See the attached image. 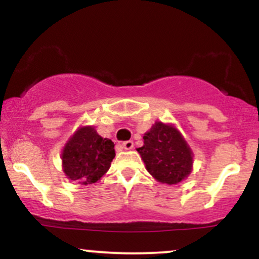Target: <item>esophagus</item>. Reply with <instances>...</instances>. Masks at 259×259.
Returning <instances> with one entry per match:
<instances>
[{"label": "esophagus", "instance_id": "1", "mask_svg": "<svg viewBox=\"0 0 259 259\" xmlns=\"http://www.w3.org/2000/svg\"><path fill=\"white\" fill-rule=\"evenodd\" d=\"M125 150H132V148L134 147V141H132V140H129V141H125L123 142V145H121Z\"/></svg>", "mask_w": 259, "mask_h": 259}]
</instances>
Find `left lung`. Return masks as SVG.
<instances>
[{"label": "left lung", "instance_id": "left-lung-1", "mask_svg": "<svg viewBox=\"0 0 259 259\" xmlns=\"http://www.w3.org/2000/svg\"><path fill=\"white\" fill-rule=\"evenodd\" d=\"M147 170L160 183H180L190 174L192 153L180 133L171 125L157 121L144 136V146L138 148Z\"/></svg>", "mask_w": 259, "mask_h": 259}]
</instances>
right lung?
<instances>
[{
    "mask_svg": "<svg viewBox=\"0 0 259 259\" xmlns=\"http://www.w3.org/2000/svg\"><path fill=\"white\" fill-rule=\"evenodd\" d=\"M114 156L112 140L103 139L92 126L81 127L65 145L63 171L70 180L94 184L108 170Z\"/></svg>",
    "mask_w": 259,
    "mask_h": 259,
    "instance_id": "obj_1",
    "label": "right lung"
}]
</instances>
